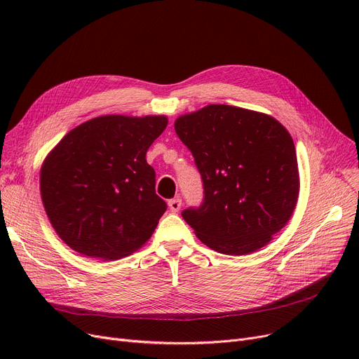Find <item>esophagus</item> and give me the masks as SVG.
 <instances>
[{"label": "esophagus", "instance_id": "obj_1", "mask_svg": "<svg viewBox=\"0 0 359 359\" xmlns=\"http://www.w3.org/2000/svg\"><path fill=\"white\" fill-rule=\"evenodd\" d=\"M180 206H182V199L180 198H175V199L168 201V208L172 212H179Z\"/></svg>", "mask_w": 359, "mask_h": 359}]
</instances>
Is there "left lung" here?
I'll use <instances>...</instances> for the list:
<instances>
[{"mask_svg":"<svg viewBox=\"0 0 359 359\" xmlns=\"http://www.w3.org/2000/svg\"><path fill=\"white\" fill-rule=\"evenodd\" d=\"M203 183L198 208L182 212L215 252L243 256L272 240L291 218L299 179L294 141L272 116L210 104L175 122Z\"/></svg>","mask_w":359,"mask_h":359,"instance_id":"left-lung-1","label":"left lung"}]
</instances>
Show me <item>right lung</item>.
Returning <instances> with one entry per match:
<instances>
[{
    "instance_id": "obj_1",
    "label": "right lung",
    "mask_w": 359,
    "mask_h": 359,
    "mask_svg": "<svg viewBox=\"0 0 359 359\" xmlns=\"http://www.w3.org/2000/svg\"><path fill=\"white\" fill-rule=\"evenodd\" d=\"M165 116H99L74 128L41 170L48 218L65 244L94 259H121L154 233L167 203L147 151Z\"/></svg>"
}]
</instances>
